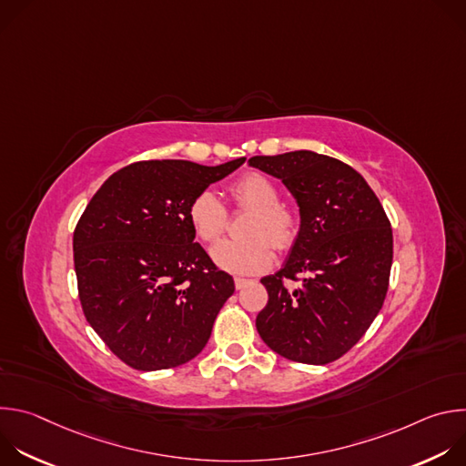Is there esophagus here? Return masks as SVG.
<instances>
[{"mask_svg": "<svg viewBox=\"0 0 466 466\" xmlns=\"http://www.w3.org/2000/svg\"><path fill=\"white\" fill-rule=\"evenodd\" d=\"M234 284H236V289H241V288H245V286L248 284V280H247V279H241V277H236V279H234Z\"/></svg>", "mask_w": 466, "mask_h": 466, "instance_id": "1", "label": "esophagus"}]
</instances>
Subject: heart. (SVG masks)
I'll use <instances>...</instances> for the list:
<instances>
[{"mask_svg":"<svg viewBox=\"0 0 466 466\" xmlns=\"http://www.w3.org/2000/svg\"><path fill=\"white\" fill-rule=\"evenodd\" d=\"M234 203L252 210L245 225V239H223L212 247V259L219 269L232 275H256L273 261V247L289 248L299 236V216L280 205V189L261 173H248L230 187ZM187 221L195 236L212 243L227 228L228 210L212 189L198 191L187 207Z\"/></svg>","mask_w":466,"mask_h":466,"instance_id":"obj_1","label":"heart"}]
</instances>
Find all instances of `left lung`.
<instances>
[{
    "label": "left lung",
    "instance_id": "1",
    "mask_svg": "<svg viewBox=\"0 0 466 466\" xmlns=\"http://www.w3.org/2000/svg\"><path fill=\"white\" fill-rule=\"evenodd\" d=\"M248 164L280 178L300 212L284 268L261 279L269 300L256 317L258 334L286 360L336 361L363 338L383 306L390 223L365 178L338 158L291 151L252 157ZM293 281L301 284L293 289Z\"/></svg>",
    "mask_w": 466,
    "mask_h": 466
}]
</instances>
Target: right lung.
<instances>
[{"label": "right lung", "mask_w": 466, "mask_h": 466, "mask_svg": "<svg viewBox=\"0 0 466 466\" xmlns=\"http://www.w3.org/2000/svg\"><path fill=\"white\" fill-rule=\"evenodd\" d=\"M243 162H135L110 175L83 212L74 232L81 306L128 367L173 369L207 347L234 280L193 241L187 207Z\"/></svg>", "instance_id": "add662e5"}]
</instances>
